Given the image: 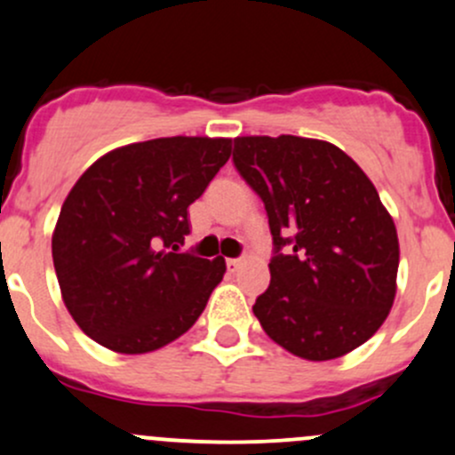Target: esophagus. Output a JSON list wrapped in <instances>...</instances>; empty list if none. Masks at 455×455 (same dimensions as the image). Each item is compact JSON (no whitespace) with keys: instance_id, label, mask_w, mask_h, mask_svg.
Listing matches in <instances>:
<instances>
[{"instance_id":"obj_1","label":"esophagus","mask_w":455,"mask_h":455,"mask_svg":"<svg viewBox=\"0 0 455 455\" xmlns=\"http://www.w3.org/2000/svg\"><path fill=\"white\" fill-rule=\"evenodd\" d=\"M240 266H242V259H227V268L231 270V273L240 270Z\"/></svg>"}]
</instances>
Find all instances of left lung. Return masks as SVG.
Wrapping results in <instances>:
<instances>
[{
    "label": "left lung",
    "instance_id": "left-lung-1",
    "mask_svg": "<svg viewBox=\"0 0 455 455\" xmlns=\"http://www.w3.org/2000/svg\"><path fill=\"white\" fill-rule=\"evenodd\" d=\"M233 163L264 202L275 244L253 306L264 332L306 361L363 346L392 310L401 253L363 169L332 142L291 134L237 136Z\"/></svg>",
    "mask_w": 455,
    "mask_h": 455
}]
</instances>
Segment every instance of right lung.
I'll return each instance as SVG.
<instances>
[{
	"instance_id": "1",
	"label": "right lung",
	"mask_w": 455,
	"mask_h": 455,
	"mask_svg": "<svg viewBox=\"0 0 455 455\" xmlns=\"http://www.w3.org/2000/svg\"><path fill=\"white\" fill-rule=\"evenodd\" d=\"M231 158V139L118 147L85 169L59 213L52 261L68 313L103 347L145 355L198 321L224 257L182 253L187 209Z\"/></svg>"
}]
</instances>
